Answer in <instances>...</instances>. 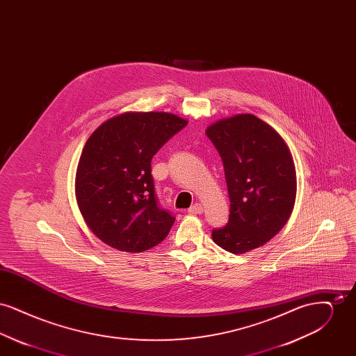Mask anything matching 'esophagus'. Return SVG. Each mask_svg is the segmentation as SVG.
<instances>
[{
  "label": "esophagus",
  "mask_w": 356,
  "mask_h": 356,
  "mask_svg": "<svg viewBox=\"0 0 356 356\" xmlns=\"http://www.w3.org/2000/svg\"><path fill=\"white\" fill-rule=\"evenodd\" d=\"M203 205L200 203L193 204V205L188 209V212H189L191 215H200V213H203Z\"/></svg>",
  "instance_id": "1"
}]
</instances>
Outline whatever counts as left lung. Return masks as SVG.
Instances as JSON below:
<instances>
[{"mask_svg": "<svg viewBox=\"0 0 356 356\" xmlns=\"http://www.w3.org/2000/svg\"><path fill=\"white\" fill-rule=\"evenodd\" d=\"M220 153L229 195V220L212 231L231 254L268 243L286 225L296 199V170L287 143L251 113L218 120L207 131Z\"/></svg>", "mask_w": 356, "mask_h": 356, "instance_id": "1", "label": "left lung"}]
</instances>
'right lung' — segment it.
<instances>
[{"label": "right lung", "mask_w": 356, "mask_h": 356, "mask_svg": "<svg viewBox=\"0 0 356 356\" xmlns=\"http://www.w3.org/2000/svg\"><path fill=\"white\" fill-rule=\"evenodd\" d=\"M188 120L125 112L89 136L76 172V200L88 228L121 252H143L170 234L175 218L154 196L151 161Z\"/></svg>", "instance_id": "1"}]
</instances>
